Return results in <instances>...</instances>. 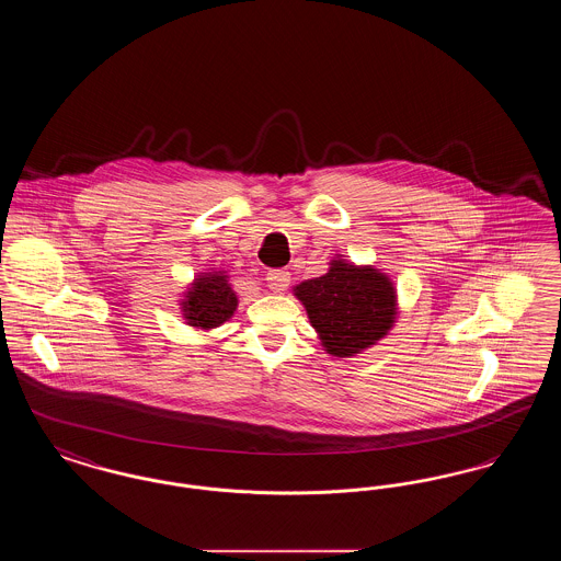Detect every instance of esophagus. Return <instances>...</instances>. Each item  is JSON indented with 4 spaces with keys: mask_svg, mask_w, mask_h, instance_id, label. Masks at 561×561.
<instances>
[{
    "mask_svg": "<svg viewBox=\"0 0 561 561\" xmlns=\"http://www.w3.org/2000/svg\"><path fill=\"white\" fill-rule=\"evenodd\" d=\"M290 284V273L286 268H271L267 273V286L273 293H284Z\"/></svg>",
    "mask_w": 561,
    "mask_h": 561,
    "instance_id": "34e87169",
    "label": "esophagus"
}]
</instances>
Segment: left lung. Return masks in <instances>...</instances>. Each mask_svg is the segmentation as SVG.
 Returning <instances> with one entry per match:
<instances>
[{
    "instance_id": "8db88e82",
    "label": "left lung",
    "mask_w": 561,
    "mask_h": 561,
    "mask_svg": "<svg viewBox=\"0 0 561 561\" xmlns=\"http://www.w3.org/2000/svg\"><path fill=\"white\" fill-rule=\"evenodd\" d=\"M332 357H353L389 334L398 318V290L387 273L355 265L343 254L330 261L325 275L293 288Z\"/></svg>"
}]
</instances>
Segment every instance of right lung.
<instances>
[{
  "instance_id": "1",
  "label": "right lung",
  "mask_w": 561,
  "mask_h": 561,
  "mask_svg": "<svg viewBox=\"0 0 561 561\" xmlns=\"http://www.w3.org/2000/svg\"><path fill=\"white\" fill-rule=\"evenodd\" d=\"M238 294L231 288L229 275L222 268L199 273L181 298L185 323L195 330H214L231 320L238 309Z\"/></svg>"
}]
</instances>
